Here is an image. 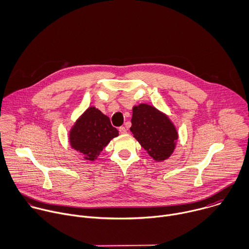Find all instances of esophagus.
Segmentation results:
<instances>
[{
	"label": "esophagus",
	"instance_id": "obj_1",
	"mask_svg": "<svg viewBox=\"0 0 249 249\" xmlns=\"http://www.w3.org/2000/svg\"><path fill=\"white\" fill-rule=\"evenodd\" d=\"M119 131L121 134H124V133H126V128L124 126H120Z\"/></svg>",
	"mask_w": 249,
	"mask_h": 249
}]
</instances>
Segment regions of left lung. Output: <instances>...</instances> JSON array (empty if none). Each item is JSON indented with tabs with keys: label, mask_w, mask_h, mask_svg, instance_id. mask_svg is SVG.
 <instances>
[{
	"label": "left lung",
	"mask_w": 249,
	"mask_h": 249,
	"mask_svg": "<svg viewBox=\"0 0 249 249\" xmlns=\"http://www.w3.org/2000/svg\"><path fill=\"white\" fill-rule=\"evenodd\" d=\"M130 131L157 162H162L173 154L178 138L177 128L168 116L147 104L132 108Z\"/></svg>",
	"instance_id": "obj_1"
}]
</instances>
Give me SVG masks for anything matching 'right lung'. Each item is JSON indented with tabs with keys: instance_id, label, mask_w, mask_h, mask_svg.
Listing matches in <instances>:
<instances>
[{
	"instance_id": "add662e5",
	"label": "right lung",
	"mask_w": 249,
	"mask_h": 249,
	"mask_svg": "<svg viewBox=\"0 0 249 249\" xmlns=\"http://www.w3.org/2000/svg\"><path fill=\"white\" fill-rule=\"evenodd\" d=\"M119 135L109 117L95 107H89L75 122L70 131L71 148L84 160L95 161L109 142Z\"/></svg>"
}]
</instances>
